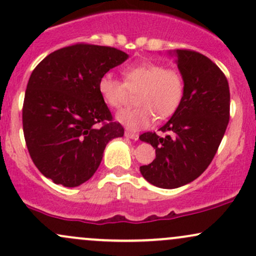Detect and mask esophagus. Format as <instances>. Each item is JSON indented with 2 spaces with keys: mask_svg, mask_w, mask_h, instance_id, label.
Returning <instances> with one entry per match:
<instances>
[{
  "mask_svg": "<svg viewBox=\"0 0 256 256\" xmlns=\"http://www.w3.org/2000/svg\"><path fill=\"white\" fill-rule=\"evenodd\" d=\"M125 137L130 138L132 140H138V134H132L130 131H125Z\"/></svg>",
  "mask_w": 256,
  "mask_h": 256,
  "instance_id": "esophagus-1",
  "label": "esophagus"
}]
</instances>
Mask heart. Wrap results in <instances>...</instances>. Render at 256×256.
Wrapping results in <instances>:
<instances>
[{"label":"heart","instance_id":"b5f03b06","mask_svg":"<svg viewBox=\"0 0 256 256\" xmlns=\"http://www.w3.org/2000/svg\"><path fill=\"white\" fill-rule=\"evenodd\" d=\"M124 82L110 73L98 79V89L104 104L120 108L130 96L137 92V107L126 108L116 114V120L131 130L148 128L154 120L166 119L178 110L184 96L185 84L182 73L173 67L158 62H142L122 70Z\"/></svg>","mask_w":256,"mask_h":256}]
</instances>
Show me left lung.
<instances>
[{"label":"left lung","instance_id":"8db88e82","mask_svg":"<svg viewBox=\"0 0 256 256\" xmlns=\"http://www.w3.org/2000/svg\"><path fill=\"white\" fill-rule=\"evenodd\" d=\"M177 66L185 90L178 110L158 130L140 140L155 149L152 164L140 167L144 179L162 189L195 180L212 162L230 120V89L222 70L210 58L189 49H177Z\"/></svg>","mask_w":256,"mask_h":256}]
</instances>
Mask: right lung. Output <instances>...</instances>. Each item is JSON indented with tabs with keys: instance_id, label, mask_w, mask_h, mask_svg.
<instances>
[{
	"instance_id": "obj_1",
	"label": "right lung",
	"mask_w": 256,
	"mask_h": 256,
	"mask_svg": "<svg viewBox=\"0 0 256 256\" xmlns=\"http://www.w3.org/2000/svg\"><path fill=\"white\" fill-rule=\"evenodd\" d=\"M128 58L112 46L77 43L49 54L31 73L22 106L25 142L34 165L55 184L89 180L107 143L124 136L98 83Z\"/></svg>"
}]
</instances>
